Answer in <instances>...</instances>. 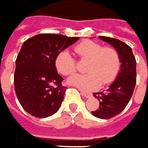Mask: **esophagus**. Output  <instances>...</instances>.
Returning a JSON list of instances; mask_svg holds the SVG:
<instances>
[{
  "mask_svg": "<svg viewBox=\"0 0 148 148\" xmlns=\"http://www.w3.org/2000/svg\"><path fill=\"white\" fill-rule=\"evenodd\" d=\"M81 93H82V95H83L85 98H89L90 96H91V93L88 92H81Z\"/></svg>",
  "mask_w": 148,
  "mask_h": 148,
  "instance_id": "obj_1",
  "label": "esophagus"
}]
</instances>
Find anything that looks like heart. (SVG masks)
<instances>
[{
    "mask_svg": "<svg viewBox=\"0 0 148 148\" xmlns=\"http://www.w3.org/2000/svg\"><path fill=\"white\" fill-rule=\"evenodd\" d=\"M75 50L83 60H88L86 72L76 74L68 80L70 85L82 90H92L111 82L116 77L121 69V60L119 52L113 47H103L101 44L84 40L78 44ZM56 66L59 72L65 76L76 71L77 61L70 51L64 49L56 58Z\"/></svg>",
    "mask_w": 148,
    "mask_h": 148,
    "instance_id": "obj_1",
    "label": "heart"
}]
</instances>
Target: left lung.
<instances>
[{
	"instance_id": "obj_1",
	"label": "left lung",
	"mask_w": 148,
	"mask_h": 148,
	"mask_svg": "<svg viewBox=\"0 0 148 148\" xmlns=\"http://www.w3.org/2000/svg\"><path fill=\"white\" fill-rule=\"evenodd\" d=\"M120 54L121 65L120 71L109 88L100 92H93L99 101L97 110L92 111L93 116L99 119H110L119 114L128 104L136 82V61L132 48L119 39L99 36Z\"/></svg>"
}]
</instances>
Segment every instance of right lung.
<instances>
[{"label": "right lung", "instance_id": "add662e5", "mask_svg": "<svg viewBox=\"0 0 148 148\" xmlns=\"http://www.w3.org/2000/svg\"><path fill=\"white\" fill-rule=\"evenodd\" d=\"M79 39L42 34L27 39L16 60L14 88L22 107L29 114L46 118L59 110L66 88L57 73L56 58Z\"/></svg>", "mask_w": 148, "mask_h": 148}]
</instances>
